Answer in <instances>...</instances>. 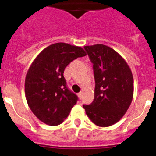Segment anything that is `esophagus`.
<instances>
[{
    "instance_id": "esophagus-1",
    "label": "esophagus",
    "mask_w": 156,
    "mask_h": 156,
    "mask_svg": "<svg viewBox=\"0 0 156 156\" xmlns=\"http://www.w3.org/2000/svg\"><path fill=\"white\" fill-rule=\"evenodd\" d=\"M78 97H79V98H81V97H82V92L78 93Z\"/></svg>"
}]
</instances>
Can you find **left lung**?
<instances>
[{"mask_svg": "<svg viewBox=\"0 0 156 156\" xmlns=\"http://www.w3.org/2000/svg\"><path fill=\"white\" fill-rule=\"evenodd\" d=\"M94 64V101L84 105L91 122L99 127L117 123L128 109L133 96V78L127 62L112 48L102 44L84 46Z\"/></svg>", "mask_w": 156, "mask_h": 156, "instance_id": "left-lung-1", "label": "left lung"}]
</instances>
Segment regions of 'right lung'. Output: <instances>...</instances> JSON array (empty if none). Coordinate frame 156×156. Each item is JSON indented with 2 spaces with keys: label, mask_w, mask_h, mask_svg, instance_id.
Returning a JSON list of instances; mask_svg holds the SVG:
<instances>
[{
  "label": "right lung",
  "mask_w": 156,
  "mask_h": 156,
  "mask_svg": "<svg viewBox=\"0 0 156 156\" xmlns=\"http://www.w3.org/2000/svg\"><path fill=\"white\" fill-rule=\"evenodd\" d=\"M86 55L81 47L60 42L44 49L34 59L26 74L25 94L41 122L56 126L68 117L78 97L67 88L64 70L72 60Z\"/></svg>",
  "instance_id": "add662e5"
}]
</instances>
